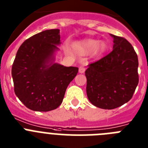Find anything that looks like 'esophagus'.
Masks as SVG:
<instances>
[{
  "label": "esophagus",
  "instance_id": "obj_1",
  "mask_svg": "<svg viewBox=\"0 0 148 148\" xmlns=\"http://www.w3.org/2000/svg\"><path fill=\"white\" fill-rule=\"evenodd\" d=\"M85 71H86V68H84V67L80 66L79 68V73H80V74H83L85 72Z\"/></svg>",
  "mask_w": 148,
  "mask_h": 148
}]
</instances>
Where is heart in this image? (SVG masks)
Listing matches in <instances>:
<instances>
[{
    "mask_svg": "<svg viewBox=\"0 0 148 148\" xmlns=\"http://www.w3.org/2000/svg\"><path fill=\"white\" fill-rule=\"evenodd\" d=\"M74 51L81 56H100L105 52L106 45L103 41L96 39H86L75 42L73 45Z\"/></svg>",
    "mask_w": 148,
    "mask_h": 148,
    "instance_id": "obj_1",
    "label": "heart"
}]
</instances>
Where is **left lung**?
I'll return each instance as SVG.
<instances>
[{
    "label": "left lung",
    "mask_w": 148,
    "mask_h": 148,
    "mask_svg": "<svg viewBox=\"0 0 148 148\" xmlns=\"http://www.w3.org/2000/svg\"><path fill=\"white\" fill-rule=\"evenodd\" d=\"M113 38L112 52L88 65L86 94L94 106L112 110L132 98L138 83V60L132 45L123 37Z\"/></svg>",
    "instance_id": "obj_1"
}]
</instances>
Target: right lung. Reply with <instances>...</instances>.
Segmentation results:
<instances>
[{
  "label": "right lung",
  "mask_w": 148,
  "mask_h": 148,
  "mask_svg": "<svg viewBox=\"0 0 148 148\" xmlns=\"http://www.w3.org/2000/svg\"><path fill=\"white\" fill-rule=\"evenodd\" d=\"M60 44V29H47L27 38L18 50L12 67L14 91L29 110L56 109L78 73L77 67L53 62Z\"/></svg>",
  "instance_id": "1"
}]
</instances>
